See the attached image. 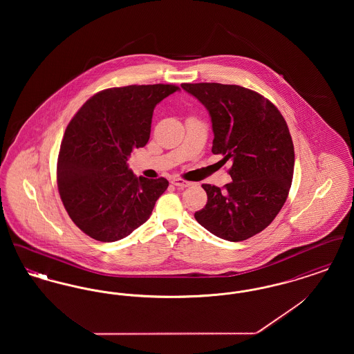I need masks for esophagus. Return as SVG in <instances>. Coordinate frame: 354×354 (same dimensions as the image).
<instances>
[{
	"instance_id": "obj_1",
	"label": "esophagus",
	"mask_w": 354,
	"mask_h": 354,
	"mask_svg": "<svg viewBox=\"0 0 354 354\" xmlns=\"http://www.w3.org/2000/svg\"><path fill=\"white\" fill-rule=\"evenodd\" d=\"M171 183L174 185H176L179 189H185L187 187H189L191 183L189 182H185L183 179H179V178H175V179H172L171 180Z\"/></svg>"
}]
</instances>
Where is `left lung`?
Wrapping results in <instances>:
<instances>
[{
    "mask_svg": "<svg viewBox=\"0 0 354 354\" xmlns=\"http://www.w3.org/2000/svg\"><path fill=\"white\" fill-rule=\"evenodd\" d=\"M207 109L212 152L231 160L232 182L203 185L208 202L195 212L207 231L228 241L261 232L284 205L293 178L295 150L286 122L263 95L237 84H183Z\"/></svg>",
    "mask_w": 354,
    "mask_h": 354,
    "instance_id": "left-lung-1",
    "label": "left lung"
}]
</instances>
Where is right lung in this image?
Returning <instances> with one entry per match:
<instances>
[{"label":"right lung","instance_id":"obj_1","mask_svg":"<svg viewBox=\"0 0 354 354\" xmlns=\"http://www.w3.org/2000/svg\"><path fill=\"white\" fill-rule=\"evenodd\" d=\"M178 90L160 84L103 90L70 120L58 156V189L86 235L113 243L150 219L169 182L136 178L127 160L149 142L155 106Z\"/></svg>","mask_w":354,"mask_h":354}]
</instances>
